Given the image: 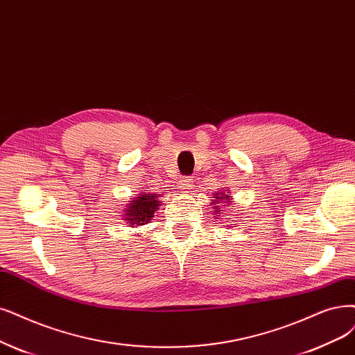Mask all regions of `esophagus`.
<instances>
[{"label": "esophagus", "mask_w": 355, "mask_h": 355, "mask_svg": "<svg viewBox=\"0 0 355 355\" xmlns=\"http://www.w3.org/2000/svg\"><path fill=\"white\" fill-rule=\"evenodd\" d=\"M193 178L191 177H184L181 178L180 182H178V189L182 190V191H187V190H191L193 189Z\"/></svg>", "instance_id": "obj_1"}]
</instances>
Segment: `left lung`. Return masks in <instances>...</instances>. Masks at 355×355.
Here are the masks:
<instances>
[{
	"label": "left lung",
	"mask_w": 355,
	"mask_h": 355,
	"mask_svg": "<svg viewBox=\"0 0 355 355\" xmlns=\"http://www.w3.org/2000/svg\"><path fill=\"white\" fill-rule=\"evenodd\" d=\"M222 200L227 202V203H230V196H228V194H224V193L220 191V193H216V194H215V198H214V202H212V203L218 205V203H219V202H222ZM214 209H215V214H216V212L219 214L220 211H224V209H220V206H218V207H216V206H214ZM218 216H219V215H218Z\"/></svg>",
	"instance_id": "8db88e82"
}]
</instances>
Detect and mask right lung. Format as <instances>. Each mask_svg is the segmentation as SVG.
<instances>
[{
    "mask_svg": "<svg viewBox=\"0 0 355 355\" xmlns=\"http://www.w3.org/2000/svg\"><path fill=\"white\" fill-rule=\"evenodd\" d=\"M161 202L156 200V194L141 193L136 196L135 200H130L125 209V220H128V227H137L148 224L153 218L155 212L159 209Z\"/></svg>",
    "mask_w": 355,
    "mask_h": 355,
    "instance_id": "obj_1",
    "label": "right lung"
}]
</instances>
